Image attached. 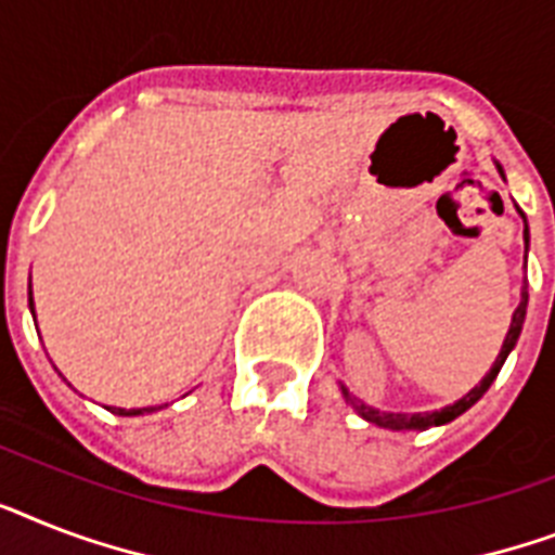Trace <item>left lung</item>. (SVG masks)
I'll use <instances>...</instances> for the list:
<instances>
[{
  "mask_svg": "<svg viewBox=\"0 0 555 555\" xmlns=\"http://www.w3.org/2000/svg\"><path fill=\"white\" fill-rule=\"evenodd\" d=\"M496 170L499 176L504 179V170L502 165L496 162ZM516 210H519L521 222H525V268H527V247H530V231H527V216L521 214V207L516 205ZM525 317H527V285H521V299H519V308L513 310V319H511V327H507V336H504L502 341V350H499L496 362H493V367H490L488 373H485V379L479 382V385L473 387L470 393H465L462 399H456L453 404H448V408L441 410H427V413H390V410H379V408H371V404H364L359 396H353L348 390V387L341 385V396H345V402L350 404V408L359 413V416L364 418V422H371V425L376 427H385V430H427V427H439V425H448V422H453L456 416H462L467 408H473V404L479 402L481 396L488 393V387L493 385V379L499 376V371H502L504 359L511 356V350L516 348V341H519L521 336V324H525Z\"/></svg>",
  "mask_w": 555,
  "mask_h": 555,
  "instance_id": "8db88e82",
  "label": "left lung"
}]
</instances>
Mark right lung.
Returning <instances> with one entry per match:
<instances>
[{
    "instance_id": "obj_1",
    "label": "right lung",
    "mask_w": 555,
    "mask_h": 555,
    "mask_svg": "<svg viewBox=\"0 0 555 555\" xmlns=\"http://www.w3.org/2000/svg\"><path fill=\"white\" fill-rule=\"evenodd\" d=\"M28 301H30V310H34V293H28ZM111 413H116V416H139V413H153V410H162L159 408H107Z\"/></svg>"
}]
</instances>
